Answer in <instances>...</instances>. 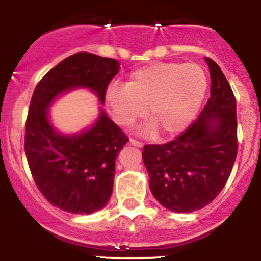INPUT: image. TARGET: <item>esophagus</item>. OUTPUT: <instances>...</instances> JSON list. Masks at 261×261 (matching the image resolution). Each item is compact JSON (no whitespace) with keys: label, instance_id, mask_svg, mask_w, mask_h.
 <instances>
[{"label":"esophagus","instance_id":"34e87169","mask_svg":"<svg viewBox=\"0 0 261 261\" xmlns=\"http://www.w3.org/2000/svg\"><path fill=\"white\" fill-rule=\"evenodd\" d=\"M128 145L135 146V147H143V144H141L140 141H136L134 140V139H130V140H128Z\"/></svg>","mask_w":261,"mask_h":261}]
</instances>
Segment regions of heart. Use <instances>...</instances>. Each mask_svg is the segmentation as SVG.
I'll return each instance as SVG.
<instances>
[{
  "instance_id": "obj_1",
  "label": "heart",
  "mask_w": 261,
  "mask_h": 261,
  "mask_svg": "<svg viewBox=\"0 0 261 261\" xmlns=\"http://www.w3.org/2000/svg\"><path fill=\"white\" fill-rule=\"evenodd\" d=\"M207 75L194 63H154L134 70L125 84L112 83L105 102L122 126L149 118L139 133L172 138L183 133L198 114L207 92Z\"/></svg>"
}]
</instances>
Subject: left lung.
<instances>
[{"label":"left lung","mask_w":261,"mask_h":261,"mask_svg":"<svg viewBox=\"0 0 261 261\" xmlns=\"http://www.w3.org/2000/svg\"><path fill=\"white\" fill-rule=\"evenodd\" d=\"M211 96L199 117L175 140L145 145L143 160L152 196L178 213L201 210L218 196L238 154L236 99L221 68L204 58Z\"/></svg>","instance_id":"left-lung-1"}]
</instances>
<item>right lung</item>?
<instances>
[{"label":"right lung","instance_id":"add662e5","mask_svg":"<svg viewBox=\"0 0 261 261\" xmlns=\"http://www.w3.org/2000/svg\"><path fill=\"white\" fill-rule=\"evenodd\" d=\"M120 70L112 58L77 53L38 83L25 127V154L39 191L49 203L75 215L103 208L114 189L115 162L128 139L99 106L98 117L75 134L58 131L50 106L63 94L89 89L105 103V92Z\"/></svg>","mask_w":261,"mask_h":261}]
</instances>
